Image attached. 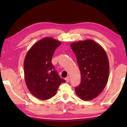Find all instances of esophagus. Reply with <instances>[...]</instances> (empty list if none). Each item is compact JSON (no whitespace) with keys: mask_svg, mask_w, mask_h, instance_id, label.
Here are the masks:
<instances>
[{"mask_svg":"<svg viewBox=\"0 0 127 127\" xmlns=\"http://www.w3.org/2000/svg\"><path fill=\"white\" fill-rule=\"evenodd\" d=\"M65 80H66V82H69V80H70V78H69V77H67L66 78H65Z\"/></svg>","mask_w":127,"mask_h":127,"instance_id":"1","label":"esophagus"}]
</instances>
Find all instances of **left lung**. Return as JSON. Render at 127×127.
Wrapping results in <instances>:
<instances>
[{
    "instance_id": "obj_1",
    "label": "left lung",
    "mask_w": 127,
    "mask_h": 127,
    "mask_svg": "<svg viewBox=\"0 0 127 127\" xmlns=\"http://www.w3.org/2000/svg\"><path fill=\"white\" fill-rule=\"evenodd\" d=\"M70 47L76 56L81 81L75 92L83 100H91L100 94L109 79V63L100 45L91 39L72 42Z\"/></svg>"
}]
</instances>
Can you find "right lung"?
Here are the masks:
<instances>
[{"instance_id": "1", "label": "right lung", "mask_w": 127, "mask_h": 127, "mask_svg": "<svg viewBox=\"0 0 127 127\" xmlns=\"http://www.w3.org/2000/svg\"><path fill=\"white\" fill-rule=\"evenodd\" d=\"M62 44L52 37H45L32 46L24 61V74L28 90L42 100L55 96L62 83L61 78L51 63L56 49Z\"/></svg>"}]
</instances>
